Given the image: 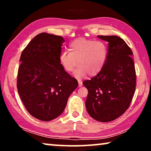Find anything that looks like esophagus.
Listing matches in <instances>:
<instances>
[{"label": "esophagus", "instance_id": "34e87169", "mask_svg": "<svg viewBox=\"0 0 151 151\" xmlns=\"http://www.w3.org/2000/svg\"><path fill=\"white\" fill-rule=\"evenodd\" d=\"M78 86L79 87H81V86H83V82L80 80H78Z\"/></svg>", "mask_w": 151, "mask_h": 151}]
</instances>
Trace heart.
<instances>
[{"mask_svg":"<svg viewBox=\"0 0 151 151\" xmlns=\"http://www.w3.org/2000/svg\"><path fill=\"white\" fill-rule=\"evenodd\" d=\"M69 51H63L59 56V62L64 70L72 72L78 65L74 76L81 79L88 73L95 76L104 68L107 59V47L103 42L80 38L69 45Z\"/></svg>","mask_w":151,"mask_h":151,"instance_id":"heart-1","label":"heart"}]
</instances>
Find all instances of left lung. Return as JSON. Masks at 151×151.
<instances>
[{
  "label": "left lung",
  "instance_id": "8db88e82",
  "mask_svg": "<svg viewBox=\"0 0 151 151\" xmlns=\"http://www.w3.org/2000/svg\"><path fill=\"white\" fill-rule=\"evenodd\" d=\"M109 42L107 59L98 75L83 84L88 90L85 105L92 118L110 122L128 109L136 88L132 50L117 36H97Z\"/></svg>",
  "mask_w": 151,
  "mask_h": 151
}]
</instances>
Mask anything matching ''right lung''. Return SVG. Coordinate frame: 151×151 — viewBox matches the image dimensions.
<instances>
[{"instance_id":"1","label":"right lung","mask_w":151,"mask_h":151,"mask_svg":"<svg viewBox=\"0 0 151 151\" xmlns=\"http://www.w3.org/2000/svg\"><path fill=\"white\" fill-rule=\"evenodd\" d=\"M65 40L42 32L22 51L18 70L17 89L28 112L35 118L49 121L60 116L78 82L59 62Z\"/></svg>"}]
</instances>
